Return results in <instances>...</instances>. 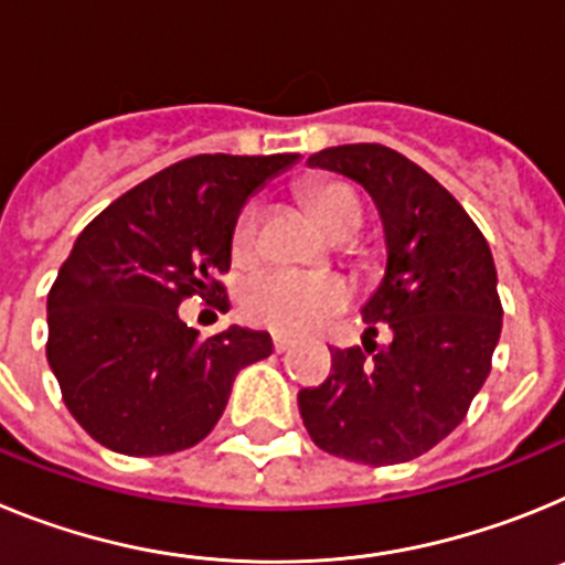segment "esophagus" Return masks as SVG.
<instances>
[{"label":"esophagus","mask_w":565,"mask_h":565,"mask_svg":"<svg viewBox=\"0 0 565 565\" xmlns=\"http://www.w3.org/2000/svg\"><path fill=\"white\" fill-rule=\"evenodd\" d=\"M271 342H274V351H277V353H286L288 348H291V339H288V337H279V333H274Z\"/></svg>","instance_id":"obj_1"}]
</instances>
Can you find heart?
<instances>
[{"mask_svg": "<svg viewBox=\"0 0 565 565\" xmlns=\"http://www.w3.org/2000/svg\"><path fill=\"white\" fill-rule=\"evenodd\" d=\"M308 203L317 214L319 226L333 234L348 223H362V203L356 192L344 183H319L308 189ZM257 206H246L234 223L232 257L239 266L257 259ZM351 299L348 282L331 274H294L266 271L254 277L243 291V313L248 322L277 333H308L322 326L328 317L342 311Z\"/></svg>", "mask_w": 565, "mask_h": 565, "instance_id": "1", "label": "heart"}]
</instances>
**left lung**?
<instances>
[{"instance_id":"8db88e82","label":"left lung","mask_w":565,"mask_h":565,"mask_svg":"<svg viewBox=\"0 0 565 565\" xmlns=\"http://www.w3.org/2000/svg\"><path fill=\"white\" fill-rule=\"evenodd\" d=\"M308 167L371 194L387 259L362 306L364 351H331V376L299 391V416L331 456L413 461L456 430L489 376L503 319L492 252L461 203L396 149L344 143ZM379 327L394 333L384 349L366 344Z\"/></svg>"}]
</instances>
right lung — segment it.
I'll return each mask as SVG.
<instances>
[{"label":"right lung","instance_id":"add662e5","mask_svg":"<svg viewBox=\"0 0 565 565\" xmlns=\"http://www.w3.org/2000/svg\"><path fill=\"white\" fill-rule=\"evenodd\" d=\"M299 154H194L109 203L78 234L47 297V362L64 404L124 456L189 450L223 416L234 376L271 356L266 331L198 339L178 317L223 294L232 232L248 198ZM226 308V299H217Z\"/></svg>","mask_w":565,"mask_h":565}]
</instances>
